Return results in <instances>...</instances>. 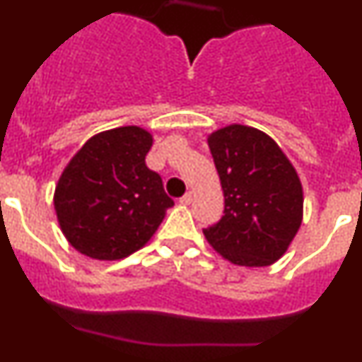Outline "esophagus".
Masks as SVG:
<instances>
[{
    "label": "esophagus",
    "instance_id": "obj_1",
    "mask_svg": "<svg viewBox=\"0 0 362 362\" xmlns=\"http://www.w3.org/2000/svg\"><path fill=\"white\" fill-rule=\"evenodd\" d=\"M192 199H194V194H192V192L189 191V192H185L184 196H182L180 203H182V204H191V203H192Z\"/></svg>",
    "mask_w": 362,
    "mask_h": 362
}]
</instances>
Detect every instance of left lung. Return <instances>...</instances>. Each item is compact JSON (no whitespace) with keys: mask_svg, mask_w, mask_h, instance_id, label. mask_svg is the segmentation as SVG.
I'll use <instances>...</instances> for the list:
<instances>
[{"mask_svg":"<svg viewBox=\"0 0 362 362\" xmlns=\"http://www.w3.org/2000/svg\"><path fill=\"white\" fill-rule=\"evenodd\" d=\"M224 192V215L204 238L233 264L259 268L279 261L303 221L298 173L272 136L231 124L208 136Z\"/></svg>","mask_w":362,"mask_h":362,"instance_id":"obj_1","label":"left lung"}]
</instances>
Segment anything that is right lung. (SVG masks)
Returning <instances> with one entry per match:
<instances>
[{
	"instance_id": "1",
	"label": "right lung",
	"mask_w": 362,
	"mask_h": 362,
	"mask_svg": "<svg viewBox=\"0 0 362 362\" xmlns=\"http://www.w3.org/2000/svg\"><path fill=\"white\" fill-rule=\"evenodd\" d=\"M152 134L124 126L94 134L73 156L56 185L54 208L73 249L100 261L140 250L173 199L148 170Z\"/></svg>"
}]
</instances>
